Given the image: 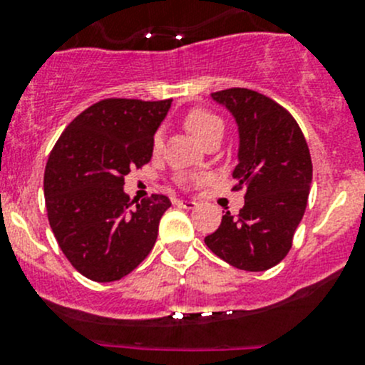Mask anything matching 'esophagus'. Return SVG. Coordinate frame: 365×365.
Masks as SVG:
<instances>
[{"instance_id":"34e87169","label":"esophagus","mask_w":365,"mask_h":365,"mask_svg":"<svg viewBox=\"0 0 365 365\" xmlns=\"http://www.w3.org/2000/svg\"><path fill=\"white\" fill-rule=\"evenodd\" d=\"M178 206H182V208H187V210H194L197 206L196 201H190V200H182L176 203Z\"/></svg>"}]
</instances>
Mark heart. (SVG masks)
Returning a JSON list of instances; mask_svg holds the SVG:
<instances>
[{
	"label": "heart",
	"instance_id": "obj_1",
	"mask_svg": "<svg viewBox=\"0 0 365 365\" xmlns=\"http://www.w3.org/2000/svg\"><path fill=\"white\" fill-rule=\"evenodd\" d=\"M183 125H185L187 130H189L194 138L200 139L203 145L210 138H212V135L222 134L224 132L222 118H220L217 113H213L212 109L201 108V106L189 109V111L185 113V116H183ZM160 146H162V138L159 132H155L152 138V152L159 153ZM185 180H190V178H185Z\"/></svg>",
	"mask_w": 365,
	"mask_h": 365
}]
</instances>
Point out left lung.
Masks as SVG:
<instances>
[{"mask_svg": "<svg viewBox=\"0 0 365 365\" xmlns=\"http://www.w3.org/2000/svg\"><path fill=\"white\" fill-rule=\"evenodd\" d=\"M233 113L240 132L233 190H245L240 212H226L205 238L215 256L231 267L263 272L289 252L305 213L312 182L307 141L295 118L267 95L249 88L212 93Z\"/></svg>", "mask_w": 365, "mask_h": 365, "instance_id": "8db88e82", "label": "left lung"}]
</instances>
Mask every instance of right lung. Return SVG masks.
<instances>
[{"label": "right lung", "instance_id": "obj_1", "mask_svg": "<svg viewBox=\"0 0 365 365\" xmlns=\"http://www.w3.org/2000/svg\"><path fill=\"white\" fill-rule=\"evenodd\" d=\"M165 101L104 98L61 132L43 173L47 219L58 245L79 274L111 282L130 274L153 249L168 196L141 203L123 192L125 176L152 159V138Z\"/></svg>", "mask_w": 365, "mask_h": 365}]
</instances>
